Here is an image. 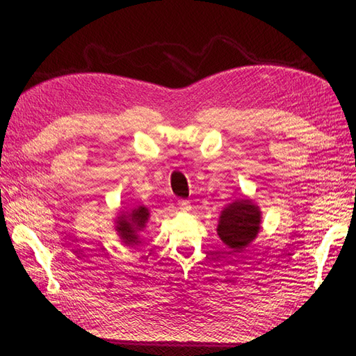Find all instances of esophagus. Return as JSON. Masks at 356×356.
<instances>
[{
    "label": "esophagus",
    "instance_id": "esophagus-1",
    "mask_svg": "<svg viewBox=\"0 0 356 356\" xmlns=\"http://www.w3.org/2000/svg\"><path fill=\"white\" fill-rule=\"evenodd\" d=\"M177 207H179L180 211H190V208H191L190 202H188V200H179L177 202Z\"/></svg>",
    "mask_w": 356,
    "mask_h": 356
}]
</instances>
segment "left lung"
I'll list each match as a JSON object with an SVG mask.
<instances>
[{"instance_id":"1","label":"left lung","mask_w":356,"mask_h":356,"mask_svg":"<svg viewBox=\"0 0 356 356\" xmlns=\"http://www.w3.org/2000/svg\"><path fill=\"white\" fill-rule=\"evenodd\" d=\"M261 211L252 199L238 197L226 205L218 217L217 236L232 252H240L259 236Z\"/></svg>"}]
</instances>
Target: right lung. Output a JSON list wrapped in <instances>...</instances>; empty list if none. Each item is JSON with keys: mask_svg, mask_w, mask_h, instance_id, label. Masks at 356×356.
<instances>
[{"mask_svg": "<svg viewBox=\"0 0 356 356\" xmlns=\"http://www.w3.org/2000/svg\"><path fill=\"white\" fill-rule=\"evenodd\" d=\"M149 218V211L145 207L120 208L115 218V231L125 246L136 248L142 243L140 232H143Z\"/></svg>", "mask_w": 356, "mask_h": 356, "instance_id": "add662e5", "label": "right lung"}]
</instances>
